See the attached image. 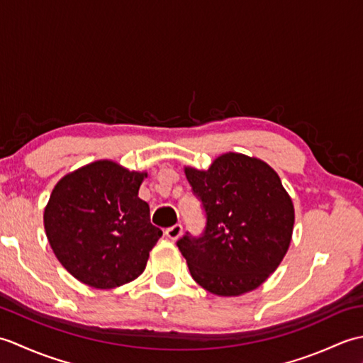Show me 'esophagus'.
I'll return each mask as SVG.
<instances>
[{"mask_svg": "<svg viewBox=\"0 0 363 363\" xmlns=\"http://www.w3.org/2000/svg\"><path fill=\"white\" fill-rule=\"evenodd\" d=\"M165 235H167L172 242L177 240V238H179V237L182 235V226H181V225H174V226H172V228H168V229L165 230Z\"/></svg>", "mask_w": 363, "mask_h": 363, "instance_id": "34e87169", "label": "esophagus"}]
</instances>
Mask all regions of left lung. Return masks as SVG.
<instances>
[{
    "label": "left lung",
    "mask_w": 363,
    "mask_h": 363,
    "mask_svg": "<svg viewBox=\"0 0 363 363\" xmlns=\"http://www.w3.org/2000/svg\"><path fill=\"white\" fill-rule=\"evenodd\" d=\"M207 215L204 235L177 248L190 274L217 296L256 290L276 272L291 242L295 207L267 162L225 152L207 169L184 167Z\"/></svg>",
    "instance_id": "left-lung-1"
}]
</instances>
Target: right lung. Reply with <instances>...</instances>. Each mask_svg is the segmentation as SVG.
Wrapping results in <instances>:
<instances>
[{
	"instance_id": "right-lung-1",
	"label": "right lung",
	"mask_w": 363,
	"mask_h": 363,
	"mask_svg": "<svg viewBox=\"0 0 363 363\" xmlns=\"http://www.w3.org/2000/svg\"><path fill=\"white\" fill-rule=\"evenodd\" d=\"M148 173L90 162L60 177L43 212L54 256L79 282L109 290L137 279L162 237L138 198Z\"/></svg>"
}]
</instances>
